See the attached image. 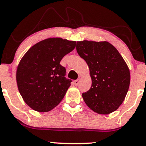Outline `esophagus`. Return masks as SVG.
<instances>
[{"instance_id": "obj_1", "label": "esophagus", "mask_w": 146, "mask_h": 146, "mask_svg": "<svg viewBox=\"0 0 146 146\" xmlns=\"http://www.w3.org/2000/svg\"><path fill=\"white\" fill-rule=\"evenodd\" d=\"M79 83H80V80H76L74 81V84L75 85V86H78V85L79 84Z\"/></svg>"}]
</instances>
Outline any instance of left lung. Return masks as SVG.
Wrapping results in <instances>:
<instances>
[{
  "label": "left lung",
  "instance_id": "1",
  "mask_svg": "<svg viewBox=\"0 0 146 146\" xmlns=\"http://www.w3.org/2000/svg\"><path fill=\"white\" fill-rule=\"evenodd\" d=\"M76 49L88 64L92 80L90 90L82 94L84 101L98 114L115 111L125 100L130 86V70L125 60L106 41H79Z\"/></svg>",
  "mask_w": 146,
  "mask_h": 146
}]
</instances>
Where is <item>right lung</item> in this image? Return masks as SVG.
Returning a JSON list of instances; mask_svg holds the SVG:
<instances>
[{
	"label": "right lung",
	"instance_id": "add662e5",
	"mask_svg": "<svg viewBox=\"0 0 146 146\" xmlns=\"http://www.w3.org/2000/svg\"><path fill=\"white\" fill-rule=\"evenodd\" d=\"M76 42L50 38L36 43L21 58L16 70L18 90L31 109L46 113L63 100L71 86L60 61L74 49Z\"/></svg>",
	"mask_w": 146,
	"mask_h": 146
}]
</instances>
